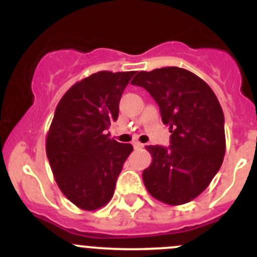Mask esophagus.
I'll list each match as a JSON object with an SVG mask.
<instances>
[{
	"instance_id": "obj_1",
	"label": "esophagus",
	"mask_w": 257,
	"mask_h": 257,
	"mask_svg": "<svg viewBox=\"0 0 257 257\" xmlns=\"http://www.w3.org/2000/svg\"><path fill=\"white\" fill-rule=\"evenodd\" d=\"M133 147H134V149H142L144 145L142 144L141 142H133Z\"/></svg>"
}]
</instances>
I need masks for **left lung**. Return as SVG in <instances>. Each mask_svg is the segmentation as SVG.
I'll return each instance as SVG.
<instances>
[{"instance_id": "8db88e82", "label": "left lung", "mask_w": 257, "mask_h": 257, "mask_svg": "<svg viewBox=\"0 0 257 257\" xmlns=\"http://www.w3.org/2000/svg\"><path fill=\"white\" fill-rule=\"evenodd\" d=\"M132 84L152 95L172 133L169 147H147L153 160L143 172L145 188L162 203H189L208 188L224 160L221 105L203 79L179 67L139 72Z\"/></svg>"}]
</instances>
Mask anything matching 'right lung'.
<instances>
[{
  "label": "right lung",
  "instance_id": "1",
  "mask_svg": "<svg viewBox=\"0 0 257 257\" xmlns=\"http://www.w3.org/2000/svg\"><path fill=\"white\" fill-rule=\"evenodd\" d=\"M136 72H97L72 85L59 100L46 141L54 180L79 209L92 211L112 199L116 179L133 152L107 134Z\"/></svg>",
  "mask_w": 257,
  "mask_h": 257
}]
</instances>
